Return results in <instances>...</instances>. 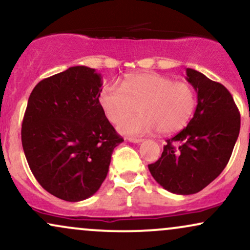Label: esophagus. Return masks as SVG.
Instances as JSON below:
<instances>
[{"label":"esophagus","mask_w":250,"mask_h":250,"mask_svg":"<svg viewBox=\"0 0 250 250\" xmlns=\"http://www.w3.org/2000/svg\"><path fill=\"white\" fill-rule=\"evenodd\" d=\"M128 141L133 142V143H141L143 140L142 139H137V137H129Z\"/></svg>","instance_id":"1"}]
</instances>
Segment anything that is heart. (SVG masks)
<instances>
[{"label":"heart","instance_id":"obj_1","mask_svg":"<svg viewBox=\"0 0 250 250\" xmlns=\"http://www.w3.org/2000/svg\"><path fill=\"white\" fill-rule=\"evenodd\" d=\"M99 104L108 121L120 123L136 111L141 114L120 125L125 135H142L159 129L173 134L188 125L196 107L190 84L155 73L129 75L116 84H105L99 94Z\"/></svg>","mask_w":250,"mask_h":250}]
</instances>
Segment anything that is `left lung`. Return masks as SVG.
I'll use <instances>...</instances> for the list:
<instances>
[{
    "instance_id": "obj_1",
    "label": "left lung",
    "mask_w": 250,
    "mask_h": 250,
    "mask_svg": "<svg viewBox=\"0 0 250 250\" xmlns=\"http://www.w3.org/2000/svg\"><path fill=\"white\" fill-rule=\"evenodd\" d=\"M197 93L193 119L167 140L161 157L148 166L153 177L173 194L199 193L226 168L240 133V113L225 85L187 68Z\"/></svg>"
}]
</instances>
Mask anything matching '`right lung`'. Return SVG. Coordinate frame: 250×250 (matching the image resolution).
Segmentation results:
<instances>
[{
  "instance_id": "right-lung-1",
  "label": "right lung",
  "mask_w": 250,
  "mask_h": 250,
  "mask_svg": "<svg viewBox=\"0 0 250 250\" xmlns=\"http://www.w3.org/2000/svg\"><path fill=\"white\" fill-rule=\"evenodd\" d=\"M102 77L75 65L42 80L28 100L22 146L37 182L59 199L79 202L94 195L123 139L99 104Z\"/></svg>"
}]
</instances>
